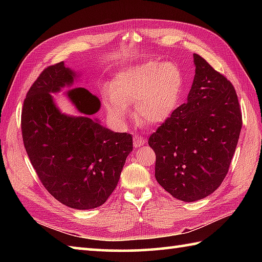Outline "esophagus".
I'll list each match as a JSON object with an SVG mask.
<instances>
[{"label": "esophagus", "instance_id": "esophagus-1", "mask_svg": "<svg viewBox=\"0 0 262 262\" xmlns=\"http://www.w3.org/2000/svg\"><path fill=\"white\" fill-rule=\"evenodd\" d=\"M133 142H134L135 147H140V146H142V145H144V144H145V140H144L142 136H138V135L134 136V140H133Z\"/></svg>", "mask_w": 262, "mask_h": 262}]
</instances>
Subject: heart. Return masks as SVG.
I'll use <instances>...</instances> for the list:
<instances>
[{"instance_id":"heart-1","label":"heart","mask_w":262,"mask_h":262,"mask_svg":"<svg viewBox=\"0 0 262 262\" xmlns=\"http://www.w3.org/2000/svg\"><path fill=\"white\" fill-rule=\"evenodd\" d=\"M182 91L183 75L178 65L148 60L119 71L110 82L104 104L117 121L124 120L126 107L134 104L138 121L157 125L173 114Z\"/></svg>"}]
</instances>
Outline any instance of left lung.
Segmentation results:
<instances>
[{
    "mask_svg": "<svg viewBox=\"0 0 262 262\" xmlns=\"http://www.w3.org/2000/svg\"><path fill=\"white\" fill-rule=\"evenodd\" d=\"M196 74L187 103L148 138L157 155L155 178L182 202L213 193L226 177L242 128L234 86L193 54Z\"/></svg>",
    "mask_w": 262,
    "mask_h": 262,
    "instance_id": "8db88e82",
    "label": "left lung"
}]
</instances>
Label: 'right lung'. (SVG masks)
<instances>
[{
	"mask_svg": "<svg viewBox=\"0 0 262 262\" xmlns=\"http://www.w3.org/2000/svg\"><path fill=\"white\" fill-rule=\"evenodd\" d=\"M74 79L63 62L41 72L22 107V140L38 178L55 199L71 208L92 209L104 204L117 187L133 151V137L91 118L100 100L84 88L66 93L83 115L60 113L51 93L72 85Z\"/></svg>",
	"mask_w": 262,
	"mask_h": 262,
	"instance_id": "obj_1",
	"label": "right lung"
}]
</instances>
